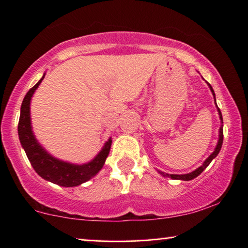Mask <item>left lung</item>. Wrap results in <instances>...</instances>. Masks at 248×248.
<instances>
[{
	"label": "left lung",
	"instance_id": "8db88e82",
	"mask_svg": "<svg viewBox=\"0 0 248 248\" xmlns=\"http://www.w3.org/2000/svg\"><path fill=\"white\" fill-rule=\"evenodd\" d=\"M208 86H209V88H211V90H212L213 95H214V98H215L214 90H213V88H212L211 84H208ZM217 111H218V115H220V119H221L222 124H223V119H222V113H221L220 108H217ZM222 143H223V127L221 126V128H220V137H218V142H217V145H216V147H215V151L213 152L212 155H209L207 159H206L205 162H203V164H202V166H200L199 168H197L196 170L192 171V173H190V174L175 175V174H167V173H164V171H160V174H161V175H164V176H166V177H170V178H173V180H183V181H190V180H193L194 177H197V176H198V175L202 174V171L205 170V168L207 167V166H208L209 164H211V161L213 160V159H214L215 156L218 155V152H220V150H221V147H222Z\"/></svg>",
	"mask_w": 248,
	"mask_h": 248
}]
</instances>
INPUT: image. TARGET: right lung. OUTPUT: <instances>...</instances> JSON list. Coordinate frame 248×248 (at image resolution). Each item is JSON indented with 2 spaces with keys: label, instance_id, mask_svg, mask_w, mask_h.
<instances>
[{
  "label": "right lung",
  "instance_id": "1",
  "mask_svg": "<svg viewBox=\"0 0 248 248\" xmlns=\"http://www.w3.org/2000/svg\"><path fill=\"white\" fill-rule=\"evenodd\" d=\"M43 78H45V75L35 86L28 90L23 104H21L19 124H18V135H19L20 143L25 152H26L28 160L33 166L34 170L41 177L62 186H80L81 183L90 180L101 170L109 153L112 140L109 139L105 143L102 151L98 153V155L93 160L84 165L68 164V162L58 160V159L50 155L49 153H46V150L37 143L35 137H34L32 127H31L30 114L31 98H32L33 93L39 87V84L42 82Z\"/></svg>",
  "mask_w": 248,
  "mask_h": 248
}]
</instances>
